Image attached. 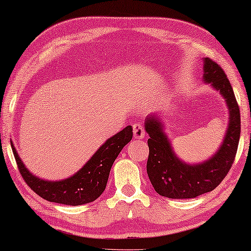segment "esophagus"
Instances as JSON below:
<instances>
[{"label":"esophagus","instance_id":"1","mask_svg":"<svg viewBox=\"0 0 251 251\" xmlns=\"http://www.w3.org/2000/svg\"><path fill=\"white\" fill-rule=\"evenodd\" d=\"M133 137L137 139H144L145 138V129L142 126V123H135L133 125Z\"/></svg>","mask_w":251,"mask_h":251}]
</instances>
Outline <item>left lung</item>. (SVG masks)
Segmentation results:
<instances>
[{
  "label": "left lung",
  "instance_id": "obj_1",
  "mask_svg": "<svg viewBox=\"0 0 251 251\" xmlns=\"http://www.w3.org/2000/svg\"><path fill=\"white\" fill-rule=\"evenodd\" d=\"M203 81L219 92L228 109V123L218 150L207 160L188 163L175 152L164 123L157 114H149L145 130L150 155L147 175L157 194L169 199H193L215 190L231 169L238 150L241 122L234 92L218 64L203 58Z\"/></svg>",
  "mask_w": 251,
  "mask_h": 251
}]
</instances>
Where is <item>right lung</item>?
Listing matches in <instances>:
<instances>
[{
    "label": "right lung",
    "mask_w": 251,
    "mask_h": 251,
    "mask_svg": "<svg viewBox=\"0 0 251 251\" xmlns=\"http://www.w3.org/2000/svg\"><path fill=\"white\" fill-rule=\"evenodd\" d=\"M131 139L132 126H128L106 140L81 169L61 180H47L33 175L19 157L12 142L11 147L24 180L37 195L56 203L81 205L95 201L102 194L113 163Z\"/></svg>",
    "instance_id": "right-lung-1"
}]
</instances>
